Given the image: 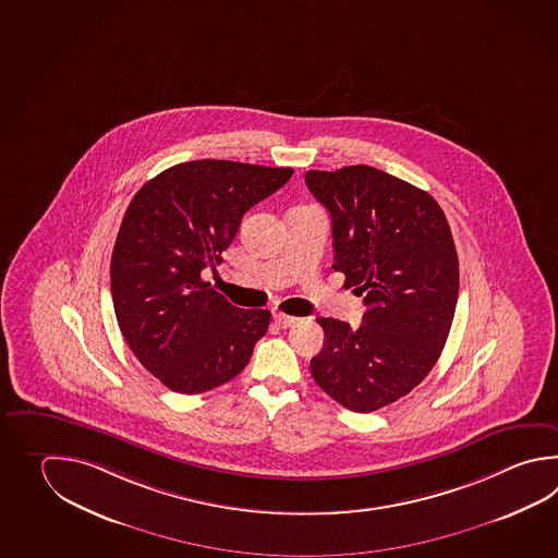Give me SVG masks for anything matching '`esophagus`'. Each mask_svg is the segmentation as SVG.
Here are the masks:
<instances>
[{
    "mask_svg": "<svg viewBox=\"0 0 558 558\" xmlns=\"http://www.w3.org/2000/svg\"><path fill=\"white\" fill-rule=\"evenodd\" d=\"M274 322H276V326H280V328H290V326H294L300 322V318H294V316H286V314H274Z\"/></svg>",
    "mask_w": 558,
    "mask_h": 558,
    "instance_id": "34e87169",
    "label": "esophagus"
}]
</instances>
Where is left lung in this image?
Returning <instances> with one entry per match:
<instances>
[{
    "label": "left lung",
    "mask_w": 558,
    "mask_h": 558,
    "mask_svg": "<svg viewBox=\"0 0 558 558\" xmlns=\"http://www.w3.org/2000/svg\"><path fill=\"white\" fill-rule=\"evenodd\" d=\"M328 208L331 268L364 296V324L318 318L324 348L312 376L345 410H381L420 386L439 360L456 316L459 260L451 228L432 194L355 165L307 171Z\"/></svg>",
    "instance_id": "left-lung-1"
}]
</instances>
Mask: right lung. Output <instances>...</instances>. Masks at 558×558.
I'll use <instances>...</instances> for the list:
<instances>
[{
	"label": "right lung",
	"mask_w": 558,
	"mask_h": 558,
	"mask_svg": "<svg viewBox=\"0 0 558 558\" xmlns=\"http://www.w3.org/2000/svg\"><path fill=\"white\" fill-rule=\"evenodd\" d=\"M292 169L189 160L145 182L114 240L111 294L129 348L184 396L239 376L268 330V310H239L201 278L222 262L246 210Z\"/></svg>",
	"instance_id": "right-lung-1"
}]
</instances>
